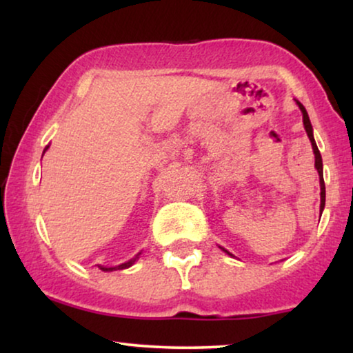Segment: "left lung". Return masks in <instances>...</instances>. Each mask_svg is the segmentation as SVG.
<instances>
[{
    "label": "left lung",
    "instance_id": "1",
    "mask_svg": "<svg viewBox=\"0 0 353 353\" xmlns=\"http://www.w3.org/2000/svg\"><path fill=\"white\" fill-rule=\"evenodd\" d=\"M297 105H299V109L302 110V117H303V127H305V132H307V134H308V138H310V143H312V148H313V154H315V168L318 170V175H320V186H321V204H320V210L323 212V209H325V201H326V190H325V180H323V161H321V154H320V151H318V146H316V143H315V138H313V128H312V123H310V119H308V114H307V110H305V108H303V105L299 103L297 101ZM221 250H225L226 254L228 255H233V254H230L228 250L226 249H223V248H220Z\"/></svg>",
    "mask_w": 353,
    "mask_h": 353
}]
</instances>
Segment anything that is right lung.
<instances>
[{
  "instance_id": "add662e5",
  "label": "right lung",
  "mask_w": 353,
  "mask_h": 353,
  "mask_svg": "<svg viewBox=\"0 0 353 353\" xmlns=\"http://www.w3.org/2000/svg\"><path fill=\"white\" fill-rule=\"evenodd\" d=\"M46 149H48V146H46ZM46 149H45V151H46ZM45 151H43V154H45ZM139 254H141V252H139ZM139 254L137 255V257H134V259H132V260H128V262H125V263H122V265H117V267H99L101 270H103V272H114V270H123V268H128V267H132V265L134 263V262H137V260L139 259Z\"/></svg>"
}]
</instances>
